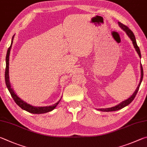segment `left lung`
<instances>
[{"label":"left lung","mask_w":147,"mask_h":147,"mask_svg":"<svg viewBox=\"0 0 147 147\" xmlns=\"http://www.w3.org/2000/svg\"><path fill=\"white\" fill-rule=\"evenodd\" d=\"M118 24H119V26H120V28H121V29H123L126 33H127V35L130 37V39L132 40L133 45H134V48L136 49V51H137V53H138L139 56H140V57L141 58V55L140 50V48L138 47V46L137 45V42H136V37L134 36V34L133 32L129 29V28H128V27L127 26H125V24H122V23H121L120 22H118ZM140 66H141V79H140V83H139V84H138V88H136V91L134 92V94L132 95V96L130 97L129 98L127 99V100H125V101L121 102V103H119V105H116V106H115L114 107L108 108V109H99L100 111H102V112H112V111H116V110H119L120 109H122L123 108L125 107L126 106H127V105H129L130 102H132L134 99L136 94H137L139 90V88H140V86L141 85V82H142L143 78V69L142 65H141V63L140 64Z\"/></svg>","instance_id":"8db88e82"}]
</instances>
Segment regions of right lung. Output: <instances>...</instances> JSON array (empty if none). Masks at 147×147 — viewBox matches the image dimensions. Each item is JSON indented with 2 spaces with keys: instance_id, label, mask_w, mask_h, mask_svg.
I'll return each mask as SVG.
<instances>
[{
  "instance_id": "add662e5",
  "label": "right lung",
  "mask_w": 147,
  "mask_h": 147,
  "mask_svg": "<svg viewBox=\"0 0 147 147\" xmlns=\"http://www.w3.org/2000/svg\"><path fill=\"white\" fill-rule=\"evenodd\" d=\"M14 35L13 36L12 39H11V45L8 48V50L7 51V54L6 57V69H5V81H6V84L7 89L9 92L10 94L12 97V98L13 99L15 102H16V104L18 106L20 107L22 109L26 110L30 113H32V114H45V113L50 112L51 110H53L54 109H55V107L57 106V105L59 103L61 99L59 101L56 102L55 104H54L51 106H48V107H33L32 105H30V104H28L27 102L25 101H22V100L19 98V97L17 96V95L15 93L11 87V84L9 83V53H10V50H11V48L13 44V40Z\"/></svg>"
}]
</instances>
